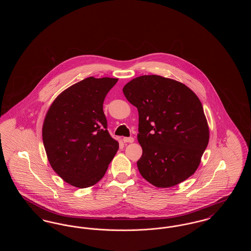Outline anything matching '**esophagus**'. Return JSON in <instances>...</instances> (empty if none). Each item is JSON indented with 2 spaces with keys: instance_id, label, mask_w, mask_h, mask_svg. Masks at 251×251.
<instances>
[{
  "instance_id": "obj_1",
  "label": "esophagus",
  "mask_w": 251,
  "mask_h": 251,
  "mask_svg": "<svg viewBox=\"0 0 251 251\" xmlns=\"http://www.w3.org/2000/svg\"><path fill=\"white\" fill-rule=\"evenodd\" d=\"M134 141L133 137H123V142L124 143H132Z\"/></svg>"
}]
</instances>
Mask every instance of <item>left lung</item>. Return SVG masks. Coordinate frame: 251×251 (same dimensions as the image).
<instances>
[{
    "label": "left lung",
    "mask_w": 251,
    "mask_h": 251,
    "mask_svg": "<svg viewBox=\"0 0 251 251\" xmlns=\"http://www.w3.org/2000/svg\"><path fill=\"white\" fill-rule=\"evenodd\" d=\"M138 110L137 167L156 187L177 185L192 176L209 142L202 104L189 87L158 75H143L123 87Z\"/></svg>",
    "instance_id": "8db88e82"
}]
</instances>
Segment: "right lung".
<instances>
[{"label": "right lung", "instance_id": "add662e5", "mask_svg": "<svg viewBox=\"0 0 251 251\" xmlns=\"http://www.w3.org/2000/svg\"><path fill=\"white\" fill-rule=\"evenodd\" d=\"M118 80L85 78L59 94L46 114L42 138L50 165L75 187L86 188L102 179L119 150L102 108Z\"/></svg>", "mask_w": 251, "mask_h": 251}]
</instances>
